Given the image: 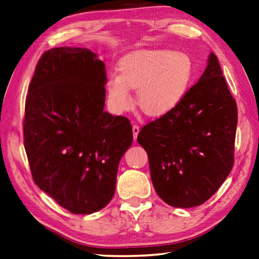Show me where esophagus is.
I'll return each instance as SVG.
<instances>
[{"label": "esophagus", "instance_id": "1", "mask_svg": "<svg viewBox=\"0 0 259 259\" xmlns=\"http://www.w3.org/2000/svg\"><path fill=\"white\" fill-rule=\"evenodd\" d=\"M132 131H134V138H135V140L137 139V137H138V135H139V132H140V127L138 124H134L132 125Z\"/></svg>", "mask_w": 259, "mask_h": 259}]
</instances>
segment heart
Returning <instances> with one entry per match:
<instances>
[{
  "mask_svg": "<svg viewBox=\"0 0 259 259\" xmlns=\"http://www.w3.org/2000/svg\"><path fill=\"white\" fill-rule=\"evenodd\" d=\"M193 62L182 52L139 50L125 55L119 64V75L107 82L110 105L117 112L134 104L131 89H138L137 102L151 117L171 113L182 102L193 79Z\"/></svg>",
  "mask_w": 259,
  "mask_h": 259,
  "instance_id": "heart-1",
  "label": "heart"
}]
</instances>
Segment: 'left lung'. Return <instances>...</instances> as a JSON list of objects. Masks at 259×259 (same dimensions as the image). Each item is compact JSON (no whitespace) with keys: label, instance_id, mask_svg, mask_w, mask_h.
I'll list each match as a JSON object with an SVG mask.
<instances>
[{"label":"left lung","instance_id":"left-lung-1","mask_svg":"<svg viewBox=\"0 0 259 259\" xmlns=\"http://www.w3.org/2000/svg\"><path fill=\"white\" fill-rule=\"evenodd\" d=\"M238 108L217 56L171 113L140 131L158 196L174 207L207 201L230 174L234 160Z\"/></svg>","mask_w":259,"mask_h":259}]
</instances>
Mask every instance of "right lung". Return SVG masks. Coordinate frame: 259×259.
<instances>
[{
  "label": "right lung",
  "mask_w": 259,
  "mask_h": 259,
  "mask_svg": "<svg viewBox=\"0 0 259 259\" xmlns=\"http://www.w3.org/2000/svg\"><path fill=\"white\" fill-rule=\"evenodd\" d=\"M106 80L97 54L65 47L43 53L29 84L24 142L33 181L72 213L110 202L134 141L128 118L104 110Z\"/></svg>",
  "instance_id": "obj_1"
}]
</instances>
